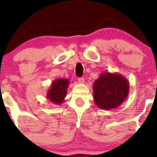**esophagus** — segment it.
Masks as SVG:
<instances>
[{
	"mask_svg": "<svg viewBox=\"0 0 157 157\" xmlns=\"http://www.w3.org/2000/svg\"><path fill=\"white\" fill-rule=\"evenodd\" d=\"M78 82L80 84L84 83V78L82 77H80V78H78Z\"/></svg>",
	"mask_w": 157,
	"mask_h": 157,
	"instance_id": "34e87169",
	"label": "esophagus"
}]
</instances>
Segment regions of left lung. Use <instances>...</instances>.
<instances>
[{
    "label": "left lung",
    "instance_id": "obj_1",
    "mask_svg": "<svg viewBox=\"0 0 157 157\" xmlns=\"http://www.w3.org/2000/svg\"><path fill=\"white\" fill-rule=\"evenodd\" d=\"M128 93V80L119 73L100 74L93 84L94 100L101 109H116L124 102Z\"/></svg>",
    "mask_w": 157,
    "mask_h": 157
}]
</instances>
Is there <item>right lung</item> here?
Here are the masks:
<instances>
[{"label": "right lung", "mask_w": 157, "mask_h": 157, "mask_svg": "<svg viewBox=\"0 0 157 157\" xmlns=\"http://www.w3.org/2000/svg\"><path fill=\"white\" fill-rule=\"evenodd\" d=\"M69 83L70 81L68 79H57L54 80L48 90L46 97L52 103L60 105L64 102Z\"/></svg>", "instance_id": "right-lung-1"}]
</instances>
